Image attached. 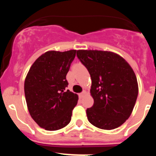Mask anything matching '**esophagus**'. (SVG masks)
<instances>
[{
	"instance_id": "34e87169",
	"label": "esophagus",
	"mask_w": 156,
	"mask_h": 156,
	"mask_svg": "<svg viewBox=\"0 0 156 156\" xmlns=\"http://www.w3.org/2000/svg\"><path fill=\"white\" fill-rule=\"evenodd\" d=\"M86 93H87V92H86V91H83V92H81V93H80V94H79L80 98H83V96L85 95V94H86Z\"/></svg>"
}]
</instances>
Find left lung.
Segmentation results:
<instances>
[{"label": "left lung", "mask_w": 156, "mask_h": 156, "mask_svg": "<svg viewBox=\"0 0 156 156\" xmlns=\"http://www.w3.org/2000/svg\"><path fill=\"white\" fill-rule=\"evenodd\" d=\"M77 56L92 79L94 105L87 109L89 122L101 129L118 128L129 118L137 99L139 87L133 69L114 52L78 50Z\"/></svg>", "instance_id": "1"}]
</instances>
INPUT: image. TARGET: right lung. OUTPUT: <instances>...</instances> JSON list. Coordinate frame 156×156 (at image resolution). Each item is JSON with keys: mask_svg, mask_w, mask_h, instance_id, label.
<instances>
[{"mask_svg": "<svg viewBox=\"0 0 156 156\" xmlns=\"http://www.w3.org/2000/svg\"><path fill=\"white\" fill-rule=\"evenodd\" d=\"M76 51L45 52L34 62L25 79V96L30 115L47 130L67 126L78 103V94L65 90L68 85L66 76Z\"/></svg>", "mask_w": 156, "mask_h": 156, "instance_id": "obj_1", "label": "right lung"}]
</instances>
